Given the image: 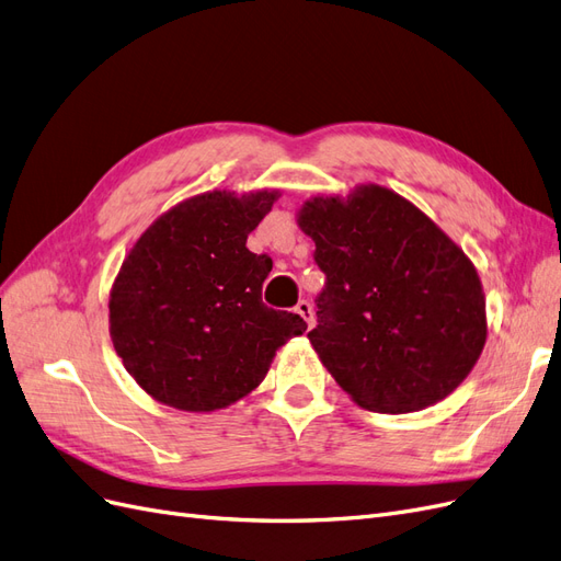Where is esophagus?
Masks as SVG:
<instances>
[{
  "label": "esophagus",
  "mask_w": 561,
  "mask_h": 561,
  "mask_svg": "<svg viewBox=\"0 0 561 561\" xmlns=\"http://www.w3.org/2000/svg\"><path fill=\"white\" fill-rule=\"evenodd\" d=\"M295 311L304 318V322H307V325L311 328L313 325V322H316V313H313V309H311V304L307 301V299H301L299 304H297V307H295Z\"/></svg>",
  "instance_id": "1"
}]
</instances>
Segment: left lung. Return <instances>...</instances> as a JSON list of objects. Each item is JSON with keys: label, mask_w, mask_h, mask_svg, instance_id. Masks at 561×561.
I'll list each match as a JSON object with an SVG mask.
<instances>
[{"label": "left lung", "mask_w": 561, "mask_h": 561, "mask_svg": "<svg viewBox=\"0 0 561 561\" xmlns=\"http://www.w3.org/2000/svg\"><path fill=\"white\" fill-rule=\"evenodd\" d=\"M328 276L309 342L348 398L407 414L445 400L486 344L478 268L412 201L375 182L297 210Z\"/></svg>", "instance_id": "left-lung-1"}]
</instances>
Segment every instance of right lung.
Here are the masks:
<instances>
[{"mask_svg":"<svg viewBox=\"0 0 561 561\" xmlns=\"http://www.w3.org/2000/svg\"><path fill=\"white\" fill-rule=\"evenodd\" d=\"M278 190H210L180 201L128 250L110 290V336L147 396L215 412L257 388L307 322L262 304L266 254L245 248Z\"/></svg>","mask_w":561,"mask_h":561,"instance_id":"right-lung-1","label":"right lung"}]
</instances>
